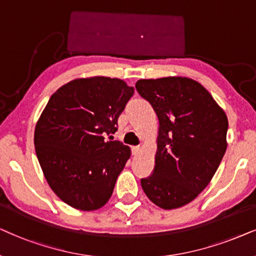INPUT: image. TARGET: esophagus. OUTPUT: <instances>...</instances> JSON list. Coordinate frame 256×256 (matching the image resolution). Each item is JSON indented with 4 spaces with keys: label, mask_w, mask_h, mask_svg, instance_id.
I'll return each instance as SVG.
<instances>
[{
    "label": "esophagus",
    "mask_w": 256,
    "mask_h": 256,
    "mask_svg": "<svg viewBox=\"0 0 256 256\" xmlns=\"http://www.w3.org/2000/svg\"><path fill=\"white\" fill-rule=\"evenodd\" d=\"M131 150H132V154L136 156L142 151V148H140V146H132Z\"/></svg>",
    "instance_id": "esophagus-1"
}]
</instances>
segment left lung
Returning <instances> with one entry per match:
<instances>
[{
    "mask_svg": "<svg viewBox=\"0 0 256 256\" xmlns=\"http://www.w3.org/2000/svg\"><path fill=\"white\" fill-rule=\"evenodd\" d=\"M136 88L159 120L154 170L142 187L160 208H179L206 188L219 168L227 148V116L190 78L139 80Z\"/></svg>",
    "mask_w": 256,
    "mask_h": 256,
    "instance_id": "8db88e82",
    "label": "left lung"
}]
</instances>
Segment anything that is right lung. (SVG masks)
I'll use <instances>...</instances> for the list:
<instances>
[{
    "label": "right lung",
    "instance_id": "1",
    "mask_svg": "<svg viewBox=\"0 0 256 256\" xmlns=\"http://www.w3.org/2000/svg\"><path fill=\"white\" fill-rule=\"evenodd\" d=\"M134 92L119 78H77L50 97L37 120L40 168L54 194L74 208L96 210L111 198L131 150L105 137L117 131Z\"/></svg>",
    "mask_w": 256,
    "mask_h": 256
}]
</instances>
